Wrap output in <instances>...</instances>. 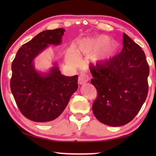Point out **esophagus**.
I'll list each match as a JSON object with an SVG mask.
<instances>
[{
  "mask_svg": "<svg viewBox=\"0 0 156 156\" xmlns=\"http://www.w3.org/2000/svg\"><path fill=\"white\" fill-rule=\"evenodd\" d=\"M89 80V77L87 74H86V73H81L78 78V83L80 84H83L85 83H87Z\"/></svg>",
  "mask_w": 156,
  "mask_h": 156,
  "instance_id": "esophagus-1",
  "label": "esophagus"
}]
</instances>
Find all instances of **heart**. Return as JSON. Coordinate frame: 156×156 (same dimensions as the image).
<instances>
[{
	"mask_svg": "<svg viewBox=\"0 0 156 156\" xmlns=\"http://www.w3.org/2000/svg\"><path fill=\"white\" fill-rule=\"evenodd\" d=\"M107 36H99L95 38H86L78 43L77 53L81 56H92L100 50L96 57V61L105 62L112 58L117 54L119 44L115 41H108ZM66 60L72 65H77L79 59L72 51L67 52L65 56Z\"/></svg>",
	"mask_w": 156,
	"mask_h": 156,
	"instance_id": "b5f03b06",
	"label": "heart"
}]
</instances>
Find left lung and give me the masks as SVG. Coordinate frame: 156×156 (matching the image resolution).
I'll return each mask as SVG.
<instances>
[{
	"label": "left lung",
	"mask_w": 156,
	"mask_h": 156,
	"mask_svg": "<svg viewBox=\"0 0 156 156\" xmlns=\"http://www.w3.org/2000/svg\"><path fill=\"white\" fill-rule=\"evenodd\" d=\"M98 96L92 110L100 122L120 126L133 119L146 100L149 67L144 52L125 33L120 54L89 67Z\"/></svg>",
	"instance_id": "obj_1"
}]
</instances>
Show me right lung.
<instances>
[{
  "mask_svg": "<svg viewBox=\"0 0 156 156\" xmlns=\"http://www.w3.org/2000/svg\"><path fill=\"white\" fill-rule=\"evenodd\" d=\"M65 30L39 33L22 45L12 64L10 87L21 113L29 120L47 123L57 118L78 89V76H65L56 64L48 73L38 72L33 61L49 44H60Z\"/></svg>",
  "mask_w": 156,
  "mask_h": 156,
  "instance_id": "right-lung-1",
  "label": "right lung"
}]
</instances>
